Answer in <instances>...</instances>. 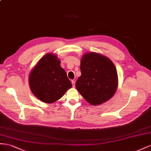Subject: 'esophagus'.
Here are the masks:
<instances>
[{
	"instance_id": "34e87169",
	"label": "esophagus",
	"mask_w": 151,
	"mask_h": 151,
	"mask_svg": "<svg viewBox=\"0 0 151 151\" xmlns=\"http://www.w3.org/2000/svg\"><path fill=\"white\" fill-rule=\"evenodd\" d=\"M71 83H72V85H73V87H75V81L73 80L71 81Z\"/></svg>"
}]
</instances>
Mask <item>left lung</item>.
I'll list each match as a JSON object with an SVG mask.
<instances>
[{
  "mask_svg": "<svg viewBox=\"0 0 151 151\" xmlns=\"http://www.w3.org/2000/svg\"><path fill=\"white\" fill-rule=\"evenodd\" d=\"M80 70L76 88L90 104L100 105L113 97L118 88V78L109 58L97 52L85 53L81 57Z\"/></svg>",
  "mask_w": 151,
  "mask_h": 151,
  "instance_id": "1",
  "label": "left lung"
}]
</instances>
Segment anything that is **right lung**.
Returning <instances> with one entry per match:
<instances>
[{"label":"right lung","mask_w":151,"mask_h":151,"mask_svg":"<svg viewBox=\"0 0 151 151\" xmlns=\"http://www.w3.org/2000/svg\"><path fill=\"white\" fill-rule=\"evenodd\" d=\"M60 63L57 55L47 54L38 61L29 75L31 91L38 99L47 104L58 101L72 87Z\"/></svg>","instance_id":"right-lung-1"}]
</instances>
